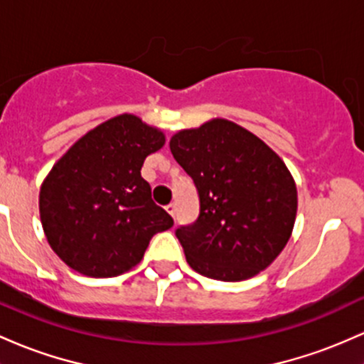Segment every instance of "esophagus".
Listing matches in <instances>:
<instances>
[{
    "label": "esophagus",
    "instance_id": "1",
    "mask_svg": "<svg viewBox=\"0 0 364 364\" xmlns=\"http://www.w3.org/2000/svg\"><path fill=\"white\" fill-rule=\"evenodd\" d=\"M166 210L174 218V215H176V203H169V205H166Z\"/></svg>",
    "mask_w": 364,
    "mask_h": 364
}]
</instances>
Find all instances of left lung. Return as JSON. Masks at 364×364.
Listing matches in <instances>:
<instances>
[{"mask_svg": "<svg viewBox=\"0 0 364 364\" xmlns=\"http://www.w3.org/2000/svg\"><path fill=\"white\" fill-rule=\"evenodd\" d=\"M193 179L200 214L176 231L191 269L242 282L266 269L292 237L297 186L273 149L228 119L181 129L169 141Z\"/></svg>", "mask_w": 364, "mask_h": 364, "instance_id": "obj_1", "label": "left lung"}]
</instances>
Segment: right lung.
<instances>
[{
	"label": "right lung",
	"instance_id": "add662e5",
	"mask_svg": "<svg viewBox=\"0 0 364 364\" xmlns=\"http://www.w3.org/2000/svg\"><path fill=\"white\" fill-rule=\"evenodd\" d=\"M166 145L134 114L98 124L55 162L39 190V218L53 252L77 273L112 278L133 269L173 218L151 200L145 159Z\"/></svg>",
	"mask_w": 364,
	"mask_h": 364
}]
</instances>
